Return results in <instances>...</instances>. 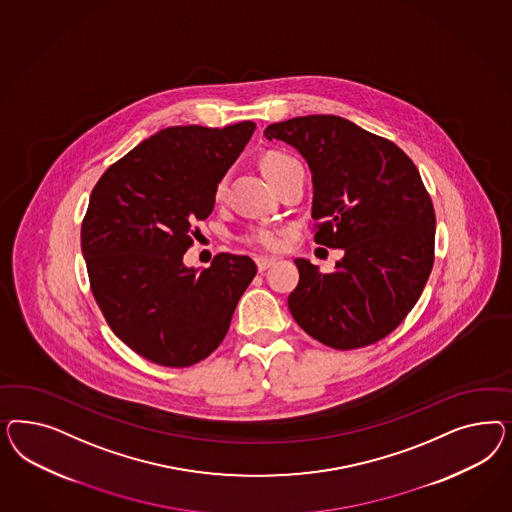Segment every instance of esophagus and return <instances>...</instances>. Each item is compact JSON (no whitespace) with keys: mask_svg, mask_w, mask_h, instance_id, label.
<instances>
[{"mask_svg":"<svg viewBox=\"0 0 512 512\" xmlns=\"http://www.w3.org/2000/svg\"><path fill=\"white\" fill-rule=\"evenodd\" d=\"M255 263H257L259 272H264L266 268H270L272 264L276 263V259L274 257H255Z\"/></svg>","mask_w":512,"mask_h":512,"instance_id":"1","label":"esophagus"}]
</instances>
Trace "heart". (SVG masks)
I'll use <instances>...</instances> for the list:
<instances>
[{
  "label": "heart",
  "instance_id": "1",
  "mask_svg": "<svg viewBox=\"0 0 512 512\" xmlns=\"http://www.w3.org/2000/svg\"><path fill=\"white\" fill-rule=\"evenodd\" d=\"M291 163H295L293 157L279 154V152H272V154L264 155L263 161H261V169H263L264 176L270 178L272 174H276V172L281 171L283 167H287ZM225 186H227V178H221L216 184V189H214V195H216L217 199L223 195ZM244 240L248 242L249 246H257V248L263 249H278L281 246V233H278L276 229H270V227H261V229L249 231L244 236Z\"/></svg>",
  "mask_w": 512,
  "mask_h": 512
}]
</instances>
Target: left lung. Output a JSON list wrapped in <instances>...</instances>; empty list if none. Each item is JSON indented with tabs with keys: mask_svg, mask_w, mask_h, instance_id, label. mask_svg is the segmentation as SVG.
Masks as SVG:
<instances>
[{
	"mask_svg": "<svg viewBox=\"0 0 512 512\" xmlns=\"http://www.w3.org/2000/svg\"><path fill=\"white\" fill-rule=\"evenodd\" d=\"M310 165L315 242L343 249L330 274L296 259L289 310L332 349L383 340L413 310L434 266L435 212L415 163L390 140L357 124L311 114L270 124Z\"/></svg>",
	"mask_w": 512,
	"mask_h": 512,
	"instance_id": "8db88e82",
	"label": "left lung"
}]
</instances>
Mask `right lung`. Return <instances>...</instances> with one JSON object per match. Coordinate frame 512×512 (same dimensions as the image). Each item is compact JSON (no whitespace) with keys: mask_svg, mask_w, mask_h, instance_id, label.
Returning a JSON list of instances; mask_svg holds the SVG:
<instances>
[{"mask_svg":"<svg viewBox=\"0 0 512 512\" xmlns=\"http://www.w3.org/2000/svg\"><path fill=\"white\" fill-rule=\"evenodd\" d=\"M255 131L176 125L110 165L90 195L80 242L92 293L112 332L140 357L186 368L214 353L257 266L219 253L187 268L184 253L212 214L216 184Z\"/></svg>","mask_w":512,"mask_h":512,"instance_id":"1","label":"right lung"}]
</instances>
